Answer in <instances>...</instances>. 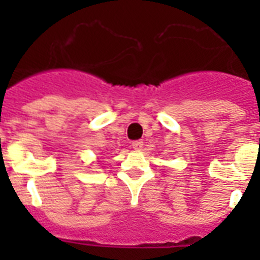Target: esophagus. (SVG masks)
<instances>
[{
    "instance_id": "34e87169",
    "label": "esophagus",
    "mask_w": 260,
    "mask_h": 260,
    "mask_svg": "<svg viewBox=\"0 0 260 260\" xmlns=\"http://www.w3.org/2000/svg\"><path fill=\"white\" fill-rule=\"evenodd\" d=\"M132 147L135 151H141L143 148V142L142 141H134L132 143Z\"/></svg>"
}]
</instances>
